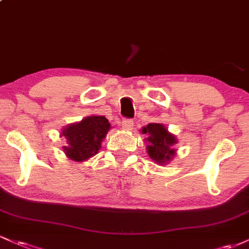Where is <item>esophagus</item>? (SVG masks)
I'll return each instance as SVG.
<instances>
[{
    "label": "esophagus",
    "mask_w": 249,
    "mask_h": 249,
    "mask_svg": "<svg viewBox=\"0 0 249 249\" xmlns=\"http://www.w3.org/2000/svg\"><path fill=\"white\" fill-rule=\"evenodd\" d=\"M122 127L125 128V130H131V128L133 127V121L132 119H123L122 122Z\"/></svg>",
    "instance_id": "esophagus-1"
}]
</instances>
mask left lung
<instances>
[{
  "mask_svg": "<svg viewBox=\"0 0 249 249\" xmlns=\"http://www.w3.org/2000/svg\"><path fill=\"white\" fill-rule=\"evenodd\" d=\"M142 132L147 134L146 152L153 161L157 164L165 165L176 156L173 145L177 144L176 136L170 133L167 128L158 123H150L142 127Z\"/></svg>",
  "mask_w": 249,
  "mask_h": 249,
  "instance_id": "1",
  "label": "left lung"
}]
</instances>
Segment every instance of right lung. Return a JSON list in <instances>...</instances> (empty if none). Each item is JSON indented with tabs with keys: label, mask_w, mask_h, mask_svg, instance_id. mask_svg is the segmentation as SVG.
I'll use <instances>...</instances> for the list:
<instances>
[{
	"label": "right lung",
	"mask_w": 249,
	"mask_h": 249,
	"mask_svg": "<svg viewBox=\"0 0 249 249\" xmlns=\"http://www.w3.org/2000/svg\"><path fill=\"white\" fill-rule=\"evenodd\" d=\"M111 128L104 116L85 117L79 123L68 125L63 128L68 145L63 146L65 156L73 161L88 160L101 150V142Z\"/></svg>",
	"instance_id": "1"
}]
</instances>
